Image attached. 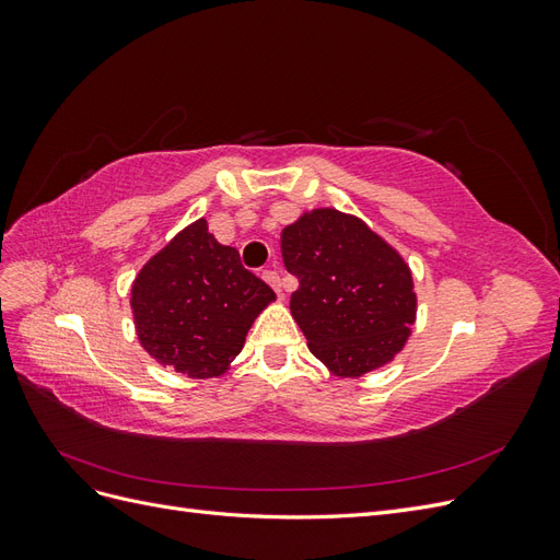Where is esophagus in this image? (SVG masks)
I'll return each mask as SVG.
<instances>
[{
	"label": "esophagus",
	"instance_id": "34e87169",
	"mask_svg": "<svg viewBox=\"0 0 560 560\" xmlns=\"http://www.w3.org/2000/svg\"><path fill=\"white\" fill-rule=\"evenodd\" d=\"M261 278L270 284V287H273V290L282 296V282H280V276H278V270H264V273H261Z\"/></svg>",
	"mask_w": 560,
	"mask_h": 560
}]
</instances>
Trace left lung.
I'll return each mask as SVG.
<instances>
[{
  "label": "left lung",
  "mask_w": 560,
  "mask_h": 560,
  "mask_svg": "<svg viewBox=\"0 0 560 560\" xmlns=\"http://www.w3.org/2000/svg\"><path fill=\"white\" fill-rule=\"evenodd\" d=\"M299 278L290 311L334 376L360 378L395 360L416 322L418 296L401 254L360 217L317 208L280 235Z\"/></svg>",
  "instance_id": "obj_1"
}]
</instances>
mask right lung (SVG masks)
Segmentation results:
<instances>
[{
	"label": "right lung",
	"mask_w": 560,
	"mask_h": 560,
	"mask_svg": "<svg viewBox=\"0 0 560 560\" xmlns=\"http://www.w3.org/2000/svg\"><path fill=\"white\" fill-rule=\"evenodd\" d=\"M273 301L276 292L243 268L238 249L217 243L206 219L159 249L130 290L142 348L191 378L226 374L254 319Z\"/></svg>",
	"instance_id": "right-lung-1"
}]
</instances>
